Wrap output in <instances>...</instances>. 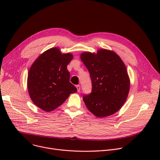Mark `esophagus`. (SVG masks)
Returning a JSON list of instances; mask_svg holds the SVG:
<instances>
[{
    "label": "esophagus",
    "mask_w": 160,
    "mask_h": 160,
    "mask_svg": "<svg viewBox=\"0 0 160 160\" xmlns=\"http://www.w3.org/2000/svg\"><path fill=\"white\" fill-rule=\"evenodd\" d=\"M76 87H77V91L79 92L80 91V85H77Z\"/></svg>",
    "instance_id": "1"
}]
</instances>
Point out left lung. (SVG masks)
<instances>
[{"mask_svg": "<svg viewBox=\"0 0 160 160\" xmlns=\"http://www.w3.org/2000/svg\"><path fill=\"white\" fill-rule=\"evenodd\" d=\"M80 58L92 82L91 93L83 97L86 107L99 118L114 114L125 102L130 90L124 62L115 52L104 48L97 53L83 52Z\"/></svg>", "mask_w": 160, "mask_h": 160, "instance_id": "left-lung-1", "label": "left lung"}]
</instances>
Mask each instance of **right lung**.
<instances>
[{
  "mask_svg": "<svg viewBox=\"0 0 160 160\" xmlns=\"http://www.w3.org/2000/svg\"><path fill=\"white\" fill-rule=\"evenodd\" d=\"M73 58L62 54L58 47L42 53L33 63L27 78L28 93L32 102L47 112L61 106L77 89L69 82L67 66Z\"/></svg>",
  "mask_w": 160,
  "mask_h": 160,
  "instance_id": "obj_1",
  "label": "right lung"
}]
</instances>
